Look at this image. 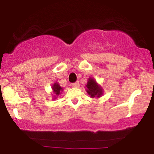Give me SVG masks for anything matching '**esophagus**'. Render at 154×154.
<instances>
[{
  "mask_svg": "<svg viewBox=\"0 0 154 154\" xmlns=\"http://www.w3.org/2000/svg\"><path fill=\"white\" fill-rule=\"evenodd\" d=\"M72 86L73 88H79V82H76L75 83H72Z\"/></svg>",
  "mask_w": 154,
  "mask_h": 154,
  "instance_id": "obj_1",
  "label": "esophagus"
}]
</instances>
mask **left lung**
Masks as SVG:
<instances>
[{"label": "left lung", "mask_w": 154, "mask_h": 154, "mask_svg": "<svg viewBox=\"0 0 154 154\" xmlns=\"http://www.w3.org/2000/svg\"><path fill=\"white\" fill-rule=\"evenodd\" d=\"M86 87H87L86 91H87L88 95H90L91 98H95V97L99 98V97L103 95V88L100 87V85H98L96 82V81L93 78H92V77H90L88 79Z\"/></svg>", "instance_id": "obj_1"}]
</instances>
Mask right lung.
Wrapping results in <instances>:
<instances>
[{
	"label": "right lung",
	"mask_w": 154,
	"mask_h": 154,
	"mask_svg": "<svg viewBox=\"0 0 154 154\" xmlns=\"http://www.w3.org/2000/svg\"><path fill=\"white\" fill-rule=\"evenodd\" d=\"M52 89L55 94V96L54 97V98H56V97L59 96V95L61 94V91H63V88L60 86V85L58 82H55L54 84L53 85Z\"/></svg>",
	"instance_id": "right-lung-1"
}]
</instances>
